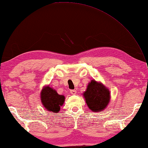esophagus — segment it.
<instances>
[{
	"instance_id": "34e87169",
	"label": "esophagus",
	"mask_w": 148,
	"mask_h": 148,
	"mask_svg": "<svg viewBox=\"0 0 148 148\" xmlns=\"http://www.w3.org/2000/svg\"><path fill=\"white\" fill-rule=\"evenodd\" d=\"M70 93H71L72 95H75L77 94V91L75 90H70Z\"/></svg>"
}]
</instances>
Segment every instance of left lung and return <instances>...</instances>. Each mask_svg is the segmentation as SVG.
<instances>
[{
    "instance_id": "1",
    "label": "left lung",
    "mask_w": 148,
    "mask_h": 148,
    "mask_svg": "<svg viewBox=\"0 0 148 148\" xmlns=\"http://www.w3.org/2000/svg\"><path fill=\"white\" fill-rule=\"evenodd\" d=\"M84 96L88 107L94 112L103 110L110 101L109 90L94 80L89 83Z\"/></svg>"
}]
</instances>
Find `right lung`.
<instances>
[{
  "mask_svg": "<svg viewBox=\"0 0 148 148\" xmlns=\"http://www.w3.org/2000/svg\"><path fill=\"white\" fill-rule=\"evenodd\" d=\"M41 99L46 109L57 113L59 112L60 106L64 104L65 97L64 95H58L54 89L47 86L42 90Z\"/></svg>",
  "mask_w": 148,
  "mask_h": 148,
  "instance_id": "add662e5",
  "label": "right lung"
}]
</instances>
